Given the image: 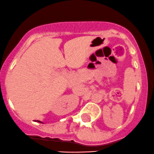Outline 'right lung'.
<instances>
[{
	"instance_id": "1",
	"label": "right lung",
	"mask_w": 154,
	"mask_h": 154,
	"mask_svg": "<svg viewBox=\"0 0 154 154\" xmlns=\"http://www.w3.org/2000/svg\"><path fill=\"white\" fill-rule=\"evenodd\" d=\"M37 122H39V123H42V122H40V121H39V120H37Z\"/></svg>"
}]
</instances>
